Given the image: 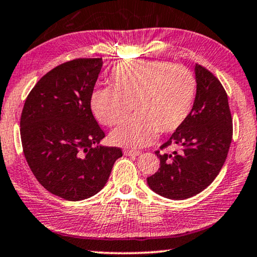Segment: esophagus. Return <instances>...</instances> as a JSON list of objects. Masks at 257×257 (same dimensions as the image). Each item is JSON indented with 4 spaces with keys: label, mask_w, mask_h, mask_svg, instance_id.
<instances>
[{
    "label": "esophagus",
    "mask_w": 257,
    "mask_h": 257,
    "mask_svg": "<svg viewBox=\"0 0 257 257\" xmlns=\"http://www.w3.org/2000/svg\"><path fill=\"white\" fill-rule=\"evenodd\" d=\"M123 153H124L125 156H140L141 154L140 151H134V150H124L123 151Z\"/></svg>",
    "instance_id": "1"
}]
</instances>
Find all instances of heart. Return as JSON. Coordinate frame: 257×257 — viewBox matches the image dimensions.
Segmentation results:
<instances>
[{"label":"heart","mask_w":257,"mask_h":257,"mask_svg":"<svg viewBox=\"0 0 257 257\" xmlns=\"http://www.w3.org/2000/svg\"><path fill=\"white\" fill-rule=\"evenodd\" d=\"M196 79L189 69L168 61L129 60L117 64L110 87L92 92L89 104L99 122L118 125L133 110L137 115L110 135L117 146H146L181 126L193 110Z\"/></svg>","instance_id":"obj_1"}]
</instances>
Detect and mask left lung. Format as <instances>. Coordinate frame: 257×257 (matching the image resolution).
Returning a JSON list of instances; mask_svg holds the SVG:
<instances>
[{
	"instance_id": "obj_1",
	"label": "left lung",
	"mask_w": 257,
	"mask_h": 257,
	"mask_svg": "<svg viewBox=\"0 0 257 257\" xmlns=\"http://www.w3.org/2000/svg\"><path fill=\"white\" fill-rule=\"evenodd\" d=\"M197 91L187 120L160 150L179 147V152L156 154L160 168L147 177L150 188L172 200H184L205 190L226 160L232 140V117L221 82L205 67L196 64Z\"/></svg>"
}]
</instances>
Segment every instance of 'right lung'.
<instances>
[{
	"label": "right lung",
	"instance_id": "add662e5",
	"mask_svg": "<svg viewBox=\"0 0 257 257\" xmlns=\"http://www.w3.org/2000/svg\"><path fill=\"white\" fill-rule=\"evenodd\" d=\"M101 58H76L46 73L27 95L20 118L21 144L37 181L68 201L95 195L106 184L118 147L100 146L105 133L89 99Z\"/></svg>",
	"mask_w": 257,
	"mask_h": 257
}]
</instances>
